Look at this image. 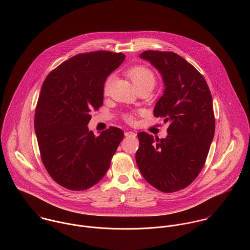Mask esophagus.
Returning <instances> with one entry per match:
<instances>
[{"label":"esophagus","mask_w":250,"mask_h":250,"mask_svg":"<svg viewBox=\"0 0 250 250\" xmlns=\"http://www.w3.org/2000/svg\"><path fill=\"white\" fill-rule=\"evenodd\" d=\"M125 137H135L136 136V133L133 132V131H126L125 133Z\"/></svg>","instance_id":"34e87169"}]
</instances>
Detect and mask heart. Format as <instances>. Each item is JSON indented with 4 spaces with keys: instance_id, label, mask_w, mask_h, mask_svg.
Masks as SVG:
<instances>
[{
    "instance_id": "b5f03b06",
    "label": "heart",
    "mask_w": 250,
    "mask_h": 250,
    "mask_svg": "<svg viewBox=\"0 0 250 250\" xmlns=\"http://www.w3.org/2000/svg\"><path fill=\"white\" fill-rule=\"evenodd\" d=\"M127 76L132 81L133 84L138 88L144 85H151L154 86L156 83L154 74L146 67L144 66H135L127 70ZM112 77H108V79L105 81L104 86V92L106 94L109 91L110 84H111ZM126 122L133 124L135 122V118L132 114H126L125 115Z\"/></svg>"
}]
</instances>
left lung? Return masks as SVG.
Listing matches in <instances>:
<instances>
[{
	"label": "left lung",
	"instance_id": "obj_1",
	"mask_svg": "<svg viewBox=\"0 0 250 250\" xmlns=\"http://www.w3.org/2000/svg\"><path fill=\"white\" fill-rule=\"evenodd\" d=\"M140 57L162 76L165 89L153 114L169 126L164 139L137 134L136 163L151 186L173 193L189 186L205 164L215 134L212 95L202 75L175 53L146 51Z\"/></svg>",
	"mask_w": 250,
	"mask_h": 250
}]
</instances>
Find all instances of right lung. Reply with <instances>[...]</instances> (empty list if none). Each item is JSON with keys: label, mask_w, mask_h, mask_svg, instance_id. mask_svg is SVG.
Instances as JSON below:
<instances>
[{"label": "right lung", "mask_w": 250, "mask_h": 250, "mask_svg": "<svg viewBox=\"0 0 250 250\" xmlns=\"http://www.w3.org/2000/svg\"><path fill=\"white\" fill-rule=\"evenodd\" d=\"M122 53L97 51L73 56L53 70L38 98L34 128L42 162L60 186L84 191L108 170L124 131L110 126L98 137L88 129L90 112L104 104L107 77Z\"/></svg>", "instance_id": "right-lung-1"}]
</instances>
